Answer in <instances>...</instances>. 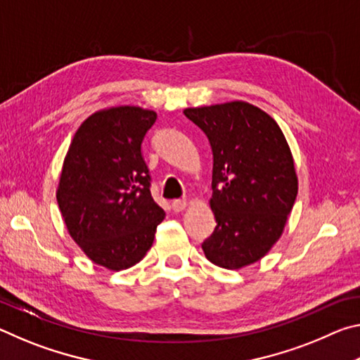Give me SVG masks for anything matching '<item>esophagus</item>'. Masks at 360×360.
<instances>
[{
	"label": "esophagus",
	"mask_w": 360,
	"mask_h": 360,
	"mask_svg": "<svg viewBox=\"0 0 360 360\" xmlns=\"http://www.w3.org/2000/svg\"><path fill=\"white\" fill-rule=\"evenodd\" d=\"M186 206H187L186 200H173V202H172V208H173V211H176V212L184 211Z\"/></svg>",
	"instance_id": "34e87169"
}]
</instances>
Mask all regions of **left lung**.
Returning a JSON list of instances; mask_svg holds the SVG:
<instances>
[{"mask_svg": "<svg viewBox=\"0 0 360 360\" xmlns=\"http://www.w3.org/2000/svg\"><path fill=\"white\" fill-rule=\"evenodd\" d=\"M186 117L212 150L211 210L216 229L206 259L236 270L260 260L281 236L297 197L288 141L270 115L245 101L188 108Z\"/></svg>", "mask_w": 360, "mask_h": 360, "instance_id": "8db88e82", "label": "left lung"}]
</instances>
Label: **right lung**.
Wrapping results in <instances>:
<instances>
[{
  "mask_svg": "<svg viewBox=\"0 0 360 360\" xmlns=\"http://www.w3.org/2000/svg\"><path fill=\"white\" fill-rule=\"evenodd\" d=\"M157 114L136 106L100 111L79 127L65 157L57 202L71 238L90 260L124 270L154 243L165 211L150 195L143 157Z\"/></svg>",
  "mask_w": 360,
  "mask_h": 360,
  "instance_id": "add662e5",
  "label": "right lung"
}]
</instances>
